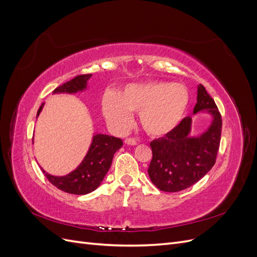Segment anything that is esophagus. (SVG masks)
<instances>
[{
  "label": "esophagus",
  "mask_w": 257,
  "mask_h": 257,
  "mask_svg": "<svg viewBox=\"0 0 257 257\" xmlns=\"http://www.w3.org/2000/svg\"><path fill=\"white\" fill-rule=\"evenodd\" d=\"M124 143H125L126 145H130V146H136L137 145V141L134 138H126L125 141H124Z\"/></svg>",
  "instance_id": "34e87169"
}]
</instances>
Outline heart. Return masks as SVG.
Returning <instances> with one entry per match:
<instances>
[{"label":"heart","mask_w":257,"mask_h":257,"mask_svg":"<svg viewBox=\"0 0 257 257\" xmlns=\"http://www.w3.org/2000/svg\"><path fill=\"white\" fill-rule=\"evenodd\" d=\"M190 93L183 84L149 80L125 85L118 94L108 92L103 97L107 121L124 133L133 122L131 112H139V122L151 136H165L180 124L188 110Z\"/></svg>","instance_id":"1"}]
</instances>
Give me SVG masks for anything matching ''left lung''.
Returning <instances> with one entry per match:
<instances>
[{
  "instance_id": "8db88e82",
  "label": "left lung",
  "mask_w": 257,
  "mask_h": 257,
  "mask_svg": "<svg viewBox=\"0 0 257 257\" xmlns=\"http://www.w3.org/2000/svg\"><path fill=\"white\" fill-rule=\"evenodd\" d=\"M199 111L212 115L211 125L205 133L192 137V118L185 116L172 133L150 143L152 160L148 174L159 190L179 192L188 189L213 167L220 148L222 118L213 98L201 84L193 113Z\"/></svg>"
}]
</instances>
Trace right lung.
<instances>
[{"label": "right lung", "mask_w": 257, "mask_h": 257, "mask_svg": "<svg viewBox=\"0 0 257 257\" xmlns=\"http://www.w3.org/2000/svg\"><path fill=\"white\" fill-rule=\"evenodd\" d=\"M91 76V74L76 76L72 80L58 87L53 93H77L83 91L87 88V82ZM43 106L44 104H42L38 109L37 115L41 113ZM122 146L123 142L120 138L95 134L93 136L87 155L80 165L72 173L66 176L57 177L46 173L43 168L42 170L49 182L59 190L69 194H76V195H84L96 190L102 183L104 177L111 166L113 154Z\"/></svg>", "instance_id": "add662e5"}]
</instances>
